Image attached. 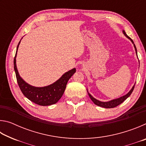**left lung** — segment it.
I'll return each instance as SVG.
<instances>
[{
  "mask_svg": "<svg viewBox=\"0 0 146 146\" xmlns=\"http://www.w3.org/2000/svg\"><path fill=\"white\" fill-rule=\"evenodd\" d=\"M122 33H123V34L125 36H126V37L128 39H129L130 41L131 42L132 44H133V46H134V48H135V52H136V54H137V58H138L137 50V48H136V46H135V44H134V42L133 41V40H132L131 38L130 37H129V36H127V35L125 33V32L124 30H122ZM138 62H139V60H138ZM139 64H140V62H139ZM135 86V84L134 85H133L132 88L129 90V92H128L127 94H125V95H123V96H122V97H120L119 98H115V99H113V100L107 101V102H102V101H100V100H98L97 99H96L95 98H94L93 96L91 95V94L88 92V89H87V91H88V95H89V97H90L91 100L93 101V103L95 104H96L97 106H100V107L104 108H113L117 107V106H118V105H120L121 103H122L123 101H124L125 99H126V98H127L128 97H129V96L131 95V94L132 93L133 90H134Z\"/></svg>",
  "mask_w": 146,
  "mask_h": 146,
  "instance_id": "8db88e82",
  "label": "left lung"
}]
</instances>
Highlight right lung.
<instances>
[{"label": "right lung", "mask_w": 146, "mask_h": 146, "mask_svg": "<svg viewBox=\"0 0 146 146\" xmlns=\"http://www.w3.org/2000/svg\"><path fill=\"white\" fill-rule=\"evenodd\" d=\"M21 40H20L17 47V51L13 63L17 80L22 93L29 100L38 105L46 106L55 104L63 95L69 79L76 72V68H73L64 73L60 78H58L57 80L50 85L44 86V87H36V86L29 84L20 76L17 68L16 57Z\"/></svg>", "instance_id": "add662e5"}]
</instances>
